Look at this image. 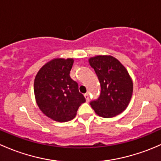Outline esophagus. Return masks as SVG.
Wrapping results in <instances>:
<instances>
[{"instance_id": "obj_1", "label": "esophagus", "mask_w": 161, "mask_h": 161, "mask_svg": "<svg viewBox=\"0 0 161 161\" xmlns=\"http://www.w3.org/2000/svg\"><path fill=\"white\" fill-rule=\"evenodd\" d=\"M84 95H85V96H88V95H89V93H88V92H86V93H85Z\"/></svg>"}]
</instances>
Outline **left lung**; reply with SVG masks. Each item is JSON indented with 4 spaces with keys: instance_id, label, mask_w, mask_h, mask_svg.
<instances>
[{
    "instance_id": "obj_1",
    "label": "left lung",
    "mask_w": 161,
    "mask_h": 161,
    "mask_svg": "<svg viewBox=\"0 0 161 161\" xmlns=\"http://www.w3.org/2000/svg\"><path fill=\"white\" fill-rule=\"evenodd\" d=\"M99 77V83L90 105L109 108L126 94L133 84L128 69L130 62L126 54L110 44L100 45L91 57Z\"/></svg>"
}]
</instances>
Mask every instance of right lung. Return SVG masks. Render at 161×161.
I'll use <instances>...</instances> for the list:
<instances>
[{
	"label": "right lung",
	"mask_w": 161,
	"mask_h": 161,
	"mask_svg": "<svg viewBox=\"0 0 161 161\" xmlns=\"http://www.w3.org/2000/svg\"><path fill=\"white\" fill-rule=\"evenodd\" d=\"M75 50L70 41L54 42L42 50L38 60L48 56L38 69L35 86L50 102L55 104L70 103L73 100L71 86L77 78L78 69L83 60L72 57Z\"/></svg>",
	"instance_id": "obj_1"
}]
</instances>
